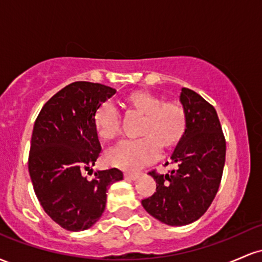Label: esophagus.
Returning a JSON list of instances; mask_svg holds the SVG:
<instances>
[{
  "label": "esophagus",
  "mask_w": 262,
  "mask_h": 262,
  "mask_svg": "<svg viewBox=\"0 0 262 262\" xmlns=\"http://www.w3.org/2000/svg\"><path fill=\"white\" fill-rule=\"evenodd\" d=\"M124 177L125 179L130 180V181H134V180H137L138 177H139V173L138 172H125Z\"/></svg>",
  "instance_id": "esophagus-1"
}]
</instances>
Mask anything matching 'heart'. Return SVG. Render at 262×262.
Segmentation results:
<instances>
[{
	"mask_svg": "<svg viewBox=\"0 0 262 262\" xmlns=\"http://www.w3.org/2000/svg\"><path fill=\"white\" fill-rule=\"evenodd\" d=\"M130 112L141 116L138 129L139 139L118 144L106 152L107 164L134 171L156 160L159 149L167 151L181 141L187 128V113L180 101H162L160 96L148 91H134L125 97ZM96 132L103 140H114L122 130L118 110L103 103L93 117Z\"/></svg>",
	"mask_w": 262,
	"mask_h": 262,
	"instance_id": "b5f03b06",
	"label": "heart"
}]
</instances>
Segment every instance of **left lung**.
Masks as SVG:
<instances>
[{"instance_id": "8db88e82", "label": "left lung", "mask_w": 262, "mask_h": 262, "mask_svg": "<svg viewBox=\"0 0 262 262\" xmlns=\"http://www.w3.org/2000/svg\"><path fill=\"white\" fill-rule=\"evenodd\" d=\"M180 101L187 128L171 155L177 167L166 175L149 172L156 192L141 201L150 215L167 225H186L202 217L217 194L225 162V138L214 107L186 87Z\"/></svg>"}]
</instances>
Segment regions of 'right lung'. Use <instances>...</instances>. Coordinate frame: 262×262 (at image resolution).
Listing matches in <instances>:
<instances>
[{
  "mask_svg": "<svg viewBox=\"0 0 262 262\" xmlns=\"http://www.w3.org/2000/svg\"><path fill=\"white\" fill-rule=\"evenodd\" d=\"M114 93L76 81L55 93L35 119L28 158L33 188L45 213L66 230L91 228L106 208L107 188L123 180L116 167L97 171L91 181L82 175L101 152L93 117Z\"/></svg>",
  "mask_w": 262,
  "mask_h": 262,
  "instance_id": "add662e5",
  "label": "right lung"
}]
</instances>
